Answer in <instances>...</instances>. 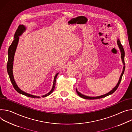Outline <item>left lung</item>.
I'll use <instances>...</instances> for the list:
<instances>
[{
  "label": "left lung",
  "mask_w": 132,
  "mask_h": 132,
  "mask_svg": "<svg viewBox=\"0 0 132 132\" xmlns=\"http://www.w3.org/2000/svg\"><path fill=\"white\" fill-rule=\"evenodd\" d=\"M117 43H118V45L120 48V50L121 51V58H122V61L123 62V63L124 64V67H123V71L122 72V74L121 75V77L120 78V79H119V81L118 83V84H116V85L114 87V88L111 91H110L109 93L105 94H104V95H101V96H95V97H91V96H86V95H84L82 94H81V93H80L78 90L77 89H76V91H77V93H78V94L81 97L83 98H85V99H87V100H95V99H98V98H103V97H105L109 95H111L112 94V93H113L118 88V87L120 84V82L121 81V80H122V76L124 74V70H125V62H124V56H125V52H124V50L123 49V47L122 46V45H121V43L120 42V40L119 39H118V40H117Z\"/></svg>",
  "instance_id": "obj_1"
}]
</instances>
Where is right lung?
<instances>
[{"label": "right lung", "mask_w": 132, "mask_h": 132, "mask_svg": "<svg viewBox=\"0 0 132 132\" xmlns=\"http://www.w3.org/2000/svg\"><path fill=\"white\" fill-rule=\"evenodd\" d=\"M26 28L25 26L22 25V24L19 26V27H18V29H17V30H16V31L15 32V34H14V40L12 41L11 45L9 47L8 51V60L7 65V72H8V75L9 76L10 80L11 81V82L13 87L14 88V89H15L19 93L21 94L22 95H24L25 96H27L28 97H30L40 98V97L39 96H35V95H33L30 94H28L27 93H26V92H23L21 90H20L19 89V87L17 85V84L16 83V82H15V81H14V78H13V72H12L13 62L14 53H15V52H16V48H17L18 43V41H19V36H20V35H21L22 34V33L26 30ZM58 74H59V73H56L55 75V76H54V81H53V86H52V88L51 90L49 93H48L47 94L44 95H42V97H46V96L49 95L50 94H51L52 93V92L53 91V90H54V88H55L56 79V77H57Z\"/></svg>", "instance_id": "obj_1"}]
</instances>
